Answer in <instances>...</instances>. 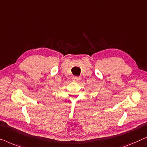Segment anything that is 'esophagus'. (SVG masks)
<instances>
[{
    "instance_id": "obj_1",
    "label": "esophagus",
    "mask_w": 147,
    "mask_h": 147,
    "mask_svg": "<svg viewBox=\"0 0 147 147\" xmlns=\"http://www.w3.org/2000/svg\"><path fill=\"white\" fill-rule=\"evenodd\" d=\"M72 79H73V82H78L80 80V78L78 76H73Z\"/></svg>"
}]
</instances>
